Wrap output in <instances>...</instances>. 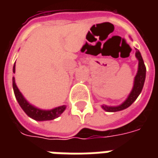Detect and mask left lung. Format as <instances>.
I'll list each match as a JSON object with an SVG mask.
<instances>
[{
    "label": "left lung",
    "instance_id": "8db88e82",
    "mask_svg": "<svg viewBox=\"0 0 158 158\" xmlns=\"http://www.w3.org/2000/svg\"><path fill=\"white\" fill-rule=\"evenodd\" d=\"M135 56L139 61V65H138V71H137V73H136L135 77L134 86H133L131 92L128 96V98L119 106H106V105L102 106L103 109L106 111V112H118V111H121V110H123L127 108V107H129L137 99V97L139 96V95L141 92L143 86H144V83H145V79H146V69L145 63H144V61H143L142 56H141V54L137 49H136L135 52Z\"/></svg>",
    "mask_w": 158,
    "mask_h": 158
}]
</instances>
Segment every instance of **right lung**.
<instances>
[{
    "mask_svg": "<svg viewBox=\"0 0 158 158\" xmlns=\"http://www.w3.org/2000/svg\"><path fill=\"white\" fill-rule=\"evenodd\" d=\"M13 73H15V63L13 65ZM12 87L15 94V97L18 102L22 107V109L24 111V113L30 117L31 118L35 119L36 121H47V120H52L56 118H58L66 109V106H60L51 110H42L37 108L35 106L31 105L28 102V101L23 97L22 93L19 91V88L17 87L15 83V78H12Z\"/></svg>",
    "mask_w": 158,
    "mask_h": 158,
    "instance_id": "add662e5",
    "label": "right lung"
}]
</instances>
